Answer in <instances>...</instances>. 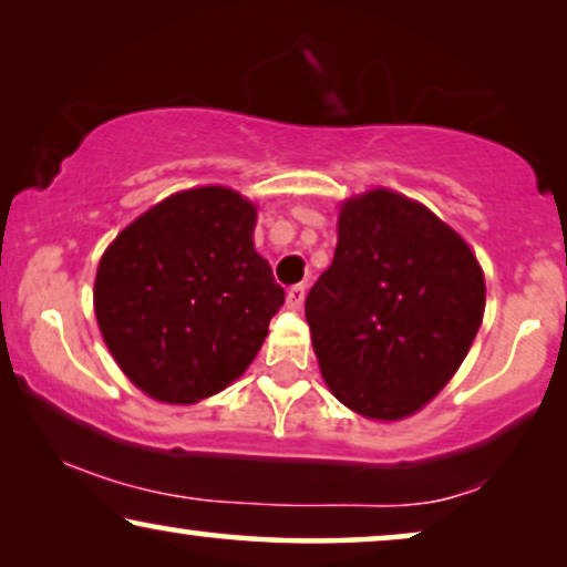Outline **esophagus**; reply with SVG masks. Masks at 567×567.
Masks as SVG:
<instances>
[{
  "label": "esophagus",
  "instance_id": "obj_1",
  "mask_svg": "<svg viewBox=\"0 0 567 567\" xmlns=\"http://www.w3.org/2000/svg\"><path fill=\"white\" fill-rule=\"evenodd\" d=\"M305 297H307V286L305 284L291 286V289L286 291V307L293 309V312H299L301 305H305Z\"/></svg>",
  "mask_w": 567,
  "mask_h": 567
}]
</instances>
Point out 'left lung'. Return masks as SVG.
<instances>
[{
  "label": "left lung",
  "instance_id": "obj_1",
  "mask_svg": "<svg viewBox=\"0 0 567 567\" xmlns=\"http://www.w3.org/2000/svg\"><path fill=\"white\" fill-rule=\"evenodd\" d=\"M483 309L485 278L467 243L392 190L346 200L332 266L305 301L324 382L374 421L405 417L444 390Z\"/></svg>",
  "mask_w": 567,
  "mask_h": 567
}]
</instances>
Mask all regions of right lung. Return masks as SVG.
I'll return each mask as SVG.
<instances>
[{
    "label": "right lung",
    "mask_w": 567,
    "mask_h": 567,
    "mask_svg": "<svg viewBox=\"0 0 567 567\" xmlns=\"http://www.w3.org/2000/svg\"><path fill=\"white\" fill-rule=\"evenodd\" d=\"M255 206L219 185L175 193L107 247L95 315L131 382L165 402H198L250 367L284 305L255 252Z\"/></svg>",
    "instance_id": "right-lung-1"
}]
</instances>
